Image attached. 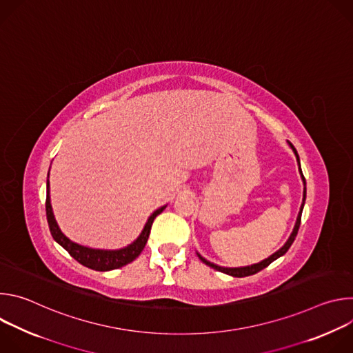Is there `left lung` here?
<instances>
[{
  "label": "left lung",
  "mask_w": 353,
  "mask_h": 353,
  "mask_svg": "<svg viewBox=\"0 0 353 353\" xmlns=\"http://www.w3.org/2000/svg\"><path fill=\"white\" fill-rule=\"evenodd\" d=\"M288 143H289V146L292 148V150H293V154H294V157H296V161H297V165H299V173H300V177H301V181H303V201H301V205H300V211H299V214H297V218H296V223H294V228H293V230H292V233H290V236H289V239L286 240V243L278 250V251H275L274 254H271L268 259H265V260H263V261H260V263H257V264H251V265H245V267H221V265H216V264H214V263H211V261H208V260H205L203 256H201L199 253H196V256L199 257V260L203 261V263H205L207 265H210L211 268H214V270H216V271H221V272H223V274H228V275H232V276H236V278H243V276H248V275H254V274H257L259 271H261V270H264V268H267L272 261H275L276 259H279V257H282L286 251L289 250V247L292 245V243L294 241V239H296V234H297V230H299V226H300V219H301V212H303V207H305V201H306V179H305V176H303V173H301V169H300V159H299V155H297V150H296V148L288 141Z\"/></svg>",
  "instance_id": "left-lung-1"
}]
</instances>
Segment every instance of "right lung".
<instances>
[{
  "instance_id": "obj_1",
  "label": "right lung",
  "mask_w": 353,
  "mask_h": 353,
  "mask_svg": "<svg viewBox=\"0 0 353 353\" xmlns=\"http://www.w3.org/2000/svg\"><path fill=\"white\" fill-rule=\"evenodd\" d=\"M168 205H163L161 208H158L157 211H154V214L150 215L141 232V234L128 245L119 248V250H102V248H92V247H86L82 244H78L72 240H70L59 228L54 214H53V208H52V203H50V183H48V176H47V195H46V215H47V222H48V228L50 232H52L53 239L63 247L65 248L70 256L72 259H75L79 264L94 270V271H112L116 268H121L127 264H130L131 261H134L139 254L141 251L143 250L149 233H150V228H152V223L155 221V218L166 208Z\"/></svg>"
}]
</instances>
